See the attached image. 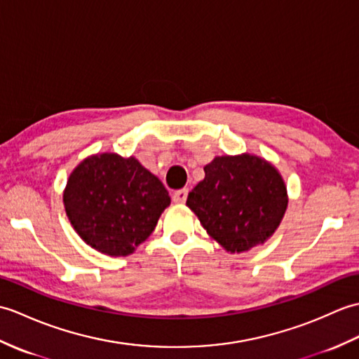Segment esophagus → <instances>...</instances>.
I'll return each instance as SVG.
<instances>
[{
	"label": "esophagus",
	"mask_w": 359,
	"mask_h": 359,
	"mask_svg": "<svg viewBox=\"0 0 359 359\" xmlns=\"http://www.w3.org/2000/svg\"><path fill=\"white\" fill-rule=\"evenodd\" d=\"M187 195H189V190L187 189H180V190H177V192L172 195V200H173V203L182 204V203H186Z\"/></svg>",
	"instance_id": "34e87169"
}]
</instances>
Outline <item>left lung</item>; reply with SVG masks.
I'll list each match as a JSON object with an SVG mask.
<instances>
[{
    "instance_id": "obj_1",
    "label": "left lung",
    "mask_w": 359,
    "mask_h": 359,
    "mask_svg": "<svg viewBox=\"0 0 359 359\" xmlns=\"http://www.w3.org/2000/svg\"><path fill=\"white\" fill-rule=\"evenodd\" d=\"M187 196V207L215 241L230 253L264 244L287 209V189L275 167L259 156H217Z\"/></svg>"
}]
</instances>
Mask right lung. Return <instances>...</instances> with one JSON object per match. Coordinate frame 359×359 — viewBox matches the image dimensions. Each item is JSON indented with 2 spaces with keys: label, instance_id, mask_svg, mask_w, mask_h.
<instances>
[{
  "label": "right lung",
  "instance_id": "right-lung-1",
  "mask_svg": "<svg viewBox=\"0 0 359 359\" xmlns=\"http://www.w3.org/2000/svg\"><path fill=\"white\" fill-rule=\"evenodd\" d=\"M62 201L86 244L109 257H127L154 232L170 196L137 158L98 154L70 173Z\"/></svg>",
  "mask_w": 359,
  "mask_h": 359
}]
</instances>
